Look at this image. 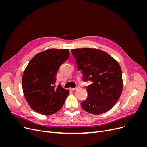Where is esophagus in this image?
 I'll return each mask as SVG.
<instances>
[{
	"mask_svg": "<svg viewBox=\"0 0 147 147\" xmlns=\"http://www.w3.org/2000/svg\"><path fill=\"white\" fill-rule=\"evenodd\" d=\"M78 88V87H77V88H70V90L71 91H75L76 90H77Z\"/></svg>",
	"mask_w": 147,
	"mask_h": 147,
	"instance_id": "34e87169",
	"label": "esophagus"
}]
</instances>
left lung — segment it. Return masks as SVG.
I'll return each mask as SVG.
<instances>
[{"instance_id": "obj_1", "label": "left lung", "mask_w": 147, "mask_h": 147, "mask_svg": "<svg viewBox=\"0 0 147 147\" xmlns=\"http://www.w3.org/2000/svg\"><path fill=\"white\" fill-rule=\"evenodd\" d=\"M84 81L92 84L86 90L87 99L81 105L86 112L100 115L108 112L117 103L123 90L121 69L118 61L108 53L97 48L72 49Z\"/></svg>"}]
</instances>
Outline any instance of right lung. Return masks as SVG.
Here are the masks:
<instances>
[{
  "label": "right lung",
  "instance_id": "add662e5",
  "mask_svg": "<svg viewBox=\"0 0 147 147\" xmlns=\"http://www.w3.org/2000/svg\"><path fill=\"white\" fill-rule=\"evenodd\" d=\"M69 54V49H48L35 55L26 67L22 87L26 101L35 112L52 115L63 106L69 91L56 86V75Z\"/></svg>",
  "mask_w": 147,
  "mask_h": 147
}]
</instances>
